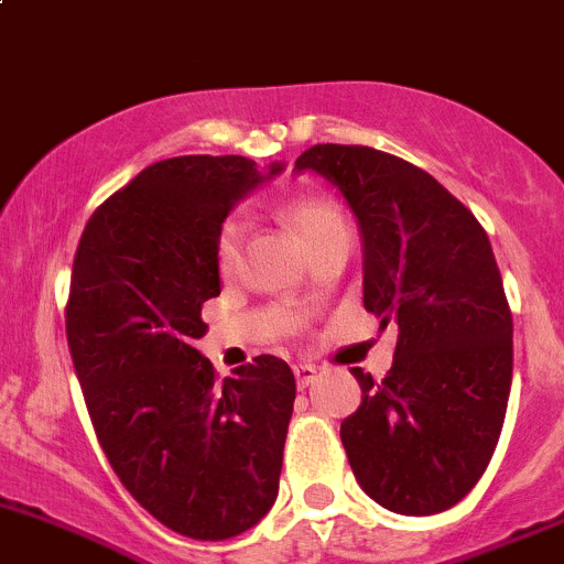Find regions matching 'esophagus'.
Returning <instances> with one entry per match:
<instances>
[{
    "label": "esophagus",
    "mask_w": 564,
    "mask_h": 564,
    "mask_svg": "<svg viewBox=\"0 0 564 564\" xmlns=\"http://www.w3.org/2000/svg\"><path fill=\"white\" fill-rule=\"evenodd\" d=\"M293 371H295V382H299L301 391H304V388H310L312 382L317 380V369L312 367V364H299Z\"/></svg>",
    "instance_id": "1"
}]
</instances>
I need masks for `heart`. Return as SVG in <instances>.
Instances as JSON below:
<instances>
[{
    "label": "heart",
    "mask_w": 564,
    "mask_h": 564,
    "mask_svg": "<svg viewBox=\"0 0 564 564\" xmlns=\"http://www.w3.org/2000/svg\"><path fill=\"white\" fill-rule=\"evenodd\" d=\"M282 217L293 225L295 234L304 239V243L310 249L315 247L317 241H323L325 236L336 234V230H347L339 206L323 195L295 197V200H290L288 206L282 208ZM241 236H243V225L236 217L228 219V223L223 225V230H219L217 263L223 274H230V271L239 265Z\"/></svg>",
    "instance_id": "obj_1"
}]
</instances>
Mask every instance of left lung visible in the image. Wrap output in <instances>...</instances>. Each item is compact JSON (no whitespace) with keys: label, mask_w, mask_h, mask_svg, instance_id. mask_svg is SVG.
I'll use <instances>...</instances> for the list:
<instances>
[{"label":"left lung","mask_w":564,"mask_h":564,"mask_svg":"<svg viewBox=\"0 0 564 564\" xmlns=\"http://www.w3.org/2000/svg\"><path fill=\"white\" fill-rule=\"evenodd\" d=\"M339 189L364 243V306L397 328L382 380L341 421L361 489L402 516L454 508L489 467L513 380V317L486 230L421 167L317 143L295 160Z\"/></svg>","instance_id":"left-lung-1"}]
</instances>
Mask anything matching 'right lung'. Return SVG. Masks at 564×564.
Here are the masks:
<instances>
[{"label":"right lung","instance_id":"add662e5","mask_svg":"<svg viewBox=\"0 0 564 564\" xmlns=\"http://www.w3.org/2000/svg\"><path fill=\"white\" fill-rule=\"evenodd\" d=\"M282 171L239 154L154 162L91 214L75 252L67 345L97 440L124 489L193 541L241 535L280 491L293 371L258 356L219 382L195 339L223 290L225 217Z\"/></svg>","mask_w":564,"mask_h":564}]
</instances>
